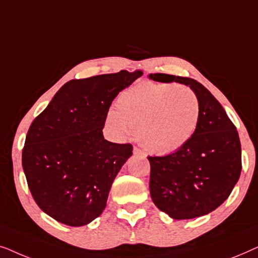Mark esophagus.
Segmentation results:
<instances>
[{
	"label": "esophagus",
	"instance_id": "34e87169",
	"mask_svg": "<svg viewBox=\"0 0 258 258\" xmlns=\"http://www.w3.org/2000/svg\"><path fill=\"white\" fill-rule=\"evenodd\" d=\"M134 154H136V155H142V156H146V153H144L143 150H141L140 148H137V147H134Z\"/></svg>",
	"mask_w": 258,
	"mask_h": 258
}]
</instances>
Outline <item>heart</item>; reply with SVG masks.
Returning <instances> with one entry per match:
<instances>
[{
	"instance_id": "obj_1",
	"label": "heart",
	"mask_w": 258,
	"mask_h": 258,
	"mask_svg": "<svg viewBox=\"0 0 258 258\" xmlns=\"http://www.w3.org/2000/svg\"><path fill=\"white\" fill-rule=\"evenodd\" d=\"M117 108L107 114L108 128L118 139L137 130L139 140L155 154H170L192 139L201 119L195 91L174 82L144 81L123 90Z\"/></svg>"
}]
</instances>
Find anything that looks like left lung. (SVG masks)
I'll use <instances>...</instances> for the list:
<instances>
[{
    "instance_id": "obj_1",
    "label": "left lung",
    "mask_w": 258,
    "mask_h": 258,
    "mask_svg": "<svg viewBox=\"0 0 258 258\" xmlns=\"http://www.w3.org/2000/svg\"><path fill=\"white\" fill-rule=\"evenodd\" d=\"M158 82L189 86L199 96L201 119L191 140L165 156H148L150 196L174 220H189L214 211L230 195L242 170L238 133L213 94L189 77L150 74Z\"/></svg>"
}]
</instances>
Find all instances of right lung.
Returning a JSON list of instances; mask_svg holds the SVG:
<instances>
[{
  "label": "right lung",
  "mask_w": 258,
  "mask_h": 258,
  "mask_svg": "<svg viewBox=\"0 0 258 258\" xmlns=\"http://www.w3.org/2000/svg\"><path fill=\"white\" fill-rule=\"evenodd\" d=\"M142 75L121 70L69 81L31 123L22 167L35 202L54 220L81 227L103 213L133 146L109 142L102 129L114 98Z\"/></svg>",
  "instance_id": "obj_1"
}]
</instances>
